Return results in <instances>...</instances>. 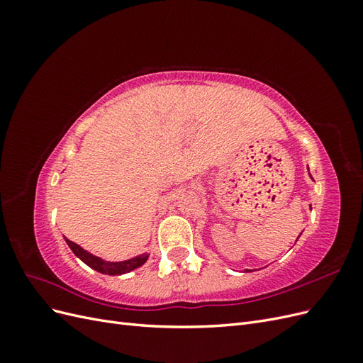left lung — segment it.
I'll use <instances>...</instances> for the list:
<instances>
[{
  "label": "left lung",
  "mask_w": 363,
  "mask_h": 363,
  "mask_svg": "<svg viewBox=\"0 0 363 363\" xmlns=\"http://www.w3.org/2000/svg\"><path fill=\"white\" fill-rule=\"evenodd\" d=\"M311 177H312V175H311Z\"/></svg>",
  "instance_id": "obj_1"
}]
</instances>
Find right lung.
<instances>
[{
	"instance_id": "1",
	"label": "right lung",
	"mask_w": 363,
	"mask_h": 363,
	"mask_svg": "<svg viewBox=\"0 0 363 363\" xmlns=\"http://www.w3.org/2000/svg\"><path fill=\"white\" fill-rule=\"evenodd\" d=\"M65 240H67V244L69 245L74 255L79 259H82L87 267H91L92 269L101 272V274H108V276H121V274L133 271V269L144 265L148 259V255L147 252H144V255L136 256V257L128 259V260H123V262H106L100 257L91 255L89 251L83 250L80 245L72 242V240H69V239H65Z\"/></svg>"
}]
</instances>
